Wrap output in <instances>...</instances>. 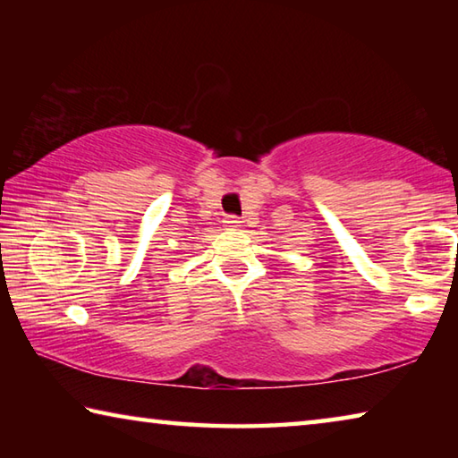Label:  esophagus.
I'll use <instances>...</instances> for the list:
<instances>
[{
    "instance_id": "34e87169",
    "label": "esophagus",
    "mask_w": 458,
    "mask_h": 458,
    "mask_svg": "<svg viewBox=\"0 0 458 458\" xmlns=\"http://www.w3.org/2000/svg\"><path fill=\"white\" fill-rule=\"evenodd\" d=\"M222 222H224V228H228V230H236V228H240V224H242L236 218V216H226Z\"/></svg>"
}]
</instances>
